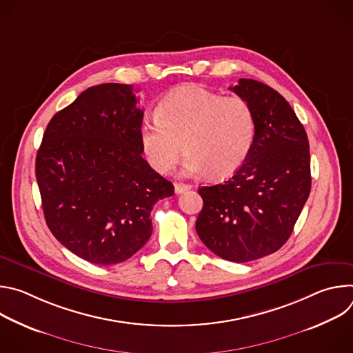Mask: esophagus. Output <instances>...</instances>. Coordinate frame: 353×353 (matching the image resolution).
Listing matches in <instances>:
<instances>
[{
    "mask_svg": "<svg viewBox=\"0 0 353 353\" xmlns=\"http://www.w3.org/2000/svg\"><path fill=\"white\" fill-rule=\"evenodd\" d=\"M191 188L190 184H184V183H176L174 184V192L176 194H181V192H185Z\"/></svg>",
    "mask_w": 353,
    "mask_h": 353,
    "instance_id": "esophagus-1",
    "label": "esophagus"
}]
</instances>
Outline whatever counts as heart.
I'll return each mask as SVG.
<instances>
[{
	"mask_svg": "<svg viewBox=\"0 0 353 353\" xmlns=\"http://www.w3.org/2000/svg\"><path fill=\"white\" fill-rule=\"evenodd\" d=\"M155 119L141 124L139 143L150 168L161 174L172 173L185 150V174L228 177L245 162L256 138V116L244 97L198 86L169 93Z\"/></svg>",
	"mask_w": 353,
	"mask_h": 353,
	"instance_id": "b5f03b06",
	"label": "heart"
}]
</instances>
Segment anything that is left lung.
<instances>
[{"label": "left lung", "instance_id": "8db88e82", "mask_svg": "<svg viewBox=\"0 0 353 353\" xmlns=\"http://www.w3.org/2000/svg\"><path fill=\"white\" fill-rule=\"evenodd\" d=\"M256 116V138L241 168L222 184L201 187L195 230L212 253L247 263L289 239L312 188L309 139L285 97L254 79L230 86Z\"/></svg>", "mask_w": 353, "mask_h": 353}]
</instances>
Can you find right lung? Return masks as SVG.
<instances>
[{"label":"right lung","instance_id":"1","mask_svg":"<svg viewBox=\"0 0 353 353\" xmlns=\"http://www.w3.org/2000/svg\"><path fill=\"white\" fill-rule=\"evenodd\" d=\"M131 85L83 90L50 120L36 157L48 229L75 256L100 265L128 260L152 234L170 181L141 157L143 112Z\"/></svg>","mask_w":353,"mask_h":353}]
</instances>
